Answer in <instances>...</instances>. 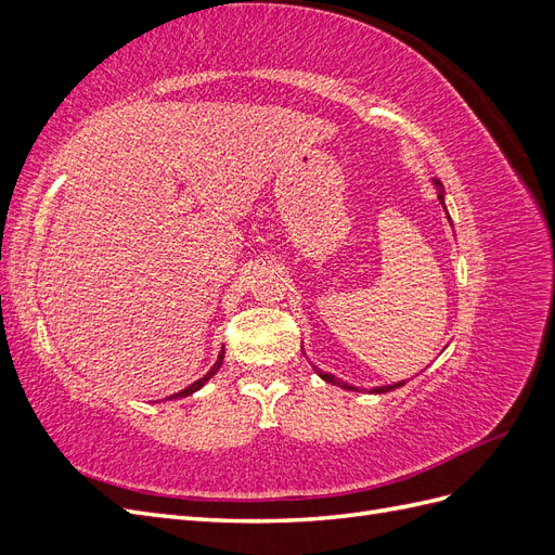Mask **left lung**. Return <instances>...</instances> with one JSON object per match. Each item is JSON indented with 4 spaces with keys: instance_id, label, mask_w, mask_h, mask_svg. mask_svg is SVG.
<instances>
[{
    "instance_id": "obj_1",
    "label": "left lung",
    "mask_w": 555,
    "mask_h": 555,
    "mask_svg": "<svg viewBox=\"0 0 555 555\" xmlns=\"http://www.w3.org/2000/svg\"><path fill=\"white\" fill-rule=\"evenodd\" d=\"M430 182H433L435 192H438L440 204H442V208H444V212H447V201H444V188H442V182H440L438 178H433ZM447 220H449V224H451V217H449V212H447ZM451 227H453V224H451ZM312 367H314V373H317L319 377H322L324 382H328V384L340 386V389H347V391H361L359 386H354V384H347V382H343L340 377H335V375H331V373L322 371V367H317V365H312ZM402 384H405V379H402V382H393V384H384V386H373V389L367 391V393H386V391H393V389H398V386H402ZM363 393H365V389H363Z\"/></svg>"
}]
</instances>
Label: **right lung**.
<instances>
[{
    "label": "right lung",
    "mask_w": 555,
    "mask_h": 555,
    "mask_svg": "<svg viewBox=\"0 0 555 555\" xmlns=\"http://www.w3.org/2000/svg\"><path fill=\"white\" fill-rule=\"evenodd\" d=\"M222 363H224V347H222V351H220V357H217L215 365L210 367V371H208V373H206L204 377H201V379H196V382H194V384H190V386H184V389H182V391H178V393L169 396V398H166V400H178V398H188V396L196 393V391L201 389V386H204V384H208V379L217 375V371H220V367H222Z\"/></svg>",
    "instance_id": "right-lung-1"
}]
</instances>
